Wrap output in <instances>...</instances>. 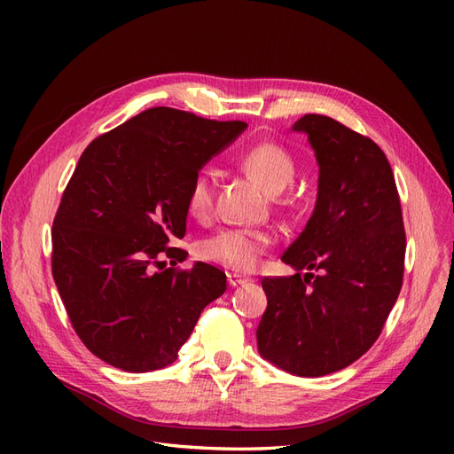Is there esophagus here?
I'll list each match as a JSON object with an SVG mask.
<instances>
[{"label":"esophagus","mask_w":454,"mask_h":454,"mask_svg":"<svg viewBox=\"0 0 454 454\" xmlns=\"http://www.w3.org/2000/svg\"><path fill=\"white\" fill-rule=\"evenodd\" d=\"M227 280H229V286H232V287L246 286L248 282H252V280H248V278L240 277V274H237V272H229V274H227Z\"/></svg>","instance_id":"1"}]
</instances>
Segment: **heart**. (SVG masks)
I'll list each match as a JSON object with an SVG mask.
<instances>
[{"mask_svg": "<svg viewBox=\"0 0 454 454\" xmlns=\"http://www.w3.org/2000/svg\"><path fill=\"white\" fill-rule=\"evenodd\" d=\"M240 167L270 195H280L294 182L295 160L274 142H259L240 155ZM187 212L199 222H206L214 206V177L200 170L187 187ZM270 244L269 232L252 229H223L199 244V254L229 269L250 270L255 267Z\"/></svg>", "mask_w": 454, "mask_h": 454, "instance_id": "b5f03b06", "label": "heart"}]
</instances>
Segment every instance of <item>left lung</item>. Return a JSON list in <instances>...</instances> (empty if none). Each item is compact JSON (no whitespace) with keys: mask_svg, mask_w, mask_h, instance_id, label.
I'll return each mask as SVG.
<instances>
[{"mask_svg":"<svg viewBox=\"0 0 454 454\" xmlns=\"http://www.w3.org/2000/svg\"><path fill=\"white\" fill-rule=\"evenodd\" d=\"M318 162V195L303 232L282 255L294 277L263 278L267 310L257 350L297 377H324L364 356L403 282L400 195L382 149L339 121H295ZM301 270H307L303 275Z\"/></svg>","mask_w":454,"mask_h":454,"instance_id":"left-lung-1","label":"left lung"}]
</instances>
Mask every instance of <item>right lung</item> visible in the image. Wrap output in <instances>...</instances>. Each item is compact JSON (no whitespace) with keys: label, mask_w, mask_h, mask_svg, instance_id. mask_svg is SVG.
<instances>
[{"label":"right lung","mask_w":454,"mask_h":454,"mask_svg":"<svg viewBox=\"0 0 454 454\" xmlns=\"http://www.w3.org/2000/svg\"><path fill=\"white\" fill-rule=\"evenodd\" d=\"M151 107L92 140L52 223V277L85 347L129 373L170 365L202 309L227 290L225 272L187 259L184 239L193 176L246 130ZM162 254L173 267L155 271Z\"/></svg>","instance_id":"1"}]
</instances>
